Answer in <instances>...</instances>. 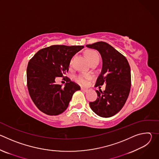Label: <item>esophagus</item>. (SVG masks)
<instances>
[{"label": "esophagus", "mask_w": 159, "mask_h": 159, "mask_svg": "<svg viewBox=\"0 0 159 159\" xmlns=\"http://www.w3.org/2000/svg\"><path fill=\"white\" fill-rule=\"evenodd\" d=\"M81 90L84 93H86L88 91V89H85V88H84V87H81Z\"/></svg>", "instance_id": "obj_1"}]
</instances>
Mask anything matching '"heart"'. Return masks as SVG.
Wrapping results in <instances>:
<instances>
[{
  "instance_id": "obj_1",
  "label": "heart",
  "mask_w": 159,
  "mask_h": 159,
  "mask_svg": "<svg viewBox=\"0 0 159 159\" xmlns=\"http://www.w3.org/2000/svg\"><path fill=\"white\" fill-rule=\"evenodd\" d=\"M85 55L89 59L90 62H92L94 60H99V55L97 52L93 50H89L85 52ZM89 78L86 75H79L75 77V80L82 85H85L87 82V79Z\"/></svg>"
}]
</instances>
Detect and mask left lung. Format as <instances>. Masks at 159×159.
Instances as JSON below:
<instances>
[{
  "mask_svg": "<svg viewBox=\"0 0 159 159\" xmlns=\"http://www.w3.org/2000/svg\"><path fill=\"white\" fill-rule=\"evenodd\" d=\"M86 47L97 50L102 60L101 72L95 86L106 85L104 91L101 89L99 91L96 90L98 98L95 101L89 102L90 107L101 117H111L122 109L129 96L131 87L129 65L125 56L106 42L99 41L87 44Z\"/></svg>",
  "mask_w": 159,
  "mask_h": 159,
  "instance_id": "1",
  "label": "left lung"
}]
</instances>
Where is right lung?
<instances>
[{
	"mask_svg": "<svg viewBox=\"0 0 159 159\" xmlns=\"http://www.w3.org/2000/svg\"><path fill=\"white\" fill-rule=\"evenodd\" d=\"M84 46L52 45L39 50L27 67V85L36 106L44 114L58 115L69 106L73 94L80 89L76 83L65 77L70 60ZM63 77L65 87L56 84L55 79Z\"/></svg>",
	"mask_w": 159,
	"mask_h": 159,
	"instance_id": "right-lung-1",
	"label": "right lung"
}]
</instances>
